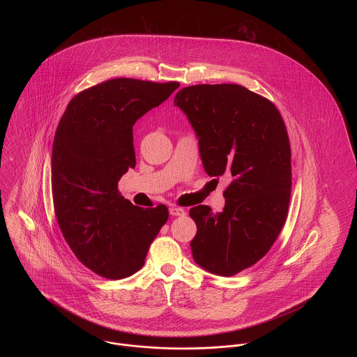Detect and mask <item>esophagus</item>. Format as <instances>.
<instances>
[{
    "instance_id": "34e87169",
    "label": "esophagus",
    "mask_w": 357,
    "mask_h": 357,
    "mask_svg": "<svg viewBox=\"0 0 357 357\" xmlns=\"http://www.w3.org/2000/svg\"><path fill=\"white\" fill-rule=\"evenodd\" d=\"M169 211H170L171 215H174V217H179V215H185L186 214V211L183 208L176 207V206H171Z\"/></svg>"
}]
</instances>
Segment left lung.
Returning a JSON list of instances; mask_svg holds the SVG:
<instances>
[{
  "instance_id": "obj_1",
  "label": "left lung",
  "mask_w": 357,
  "mask_h": 357,
  "mask_svg": "<svg viewBox=\"0 0 357 357\" xmlns=\"http://www.w3.org/2000/svg\"><path fill=\"white\" fill-rule=\"evenodd\" d=\"M174 105L195 131L207 175L231 179L222 211L190 208L197 225L192 258L207 272L234 275L269 252L287 220L291 165L285 123L272 102L242 85L186 86Z\"/></svg>"
}]
</instances>
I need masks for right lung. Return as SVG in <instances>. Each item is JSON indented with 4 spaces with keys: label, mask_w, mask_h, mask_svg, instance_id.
Segmentation results:
<instances>
[{
    "label": "right lung",
    "mask_w": 357,
    "mask_h": 357,
    "mask_svg": "<svg viewBox=\"0 0 357 357\" xmlns=\"http://www.w3.org/2000/svg\"><path fill=\"white\" fill-rule=\"evenodd\" d=\"M179 83L112 79L75 96L52 149V194L60 230L92 272L121 280L143 268L149 248L167 222L165 204L134 206L118 191L135 167L132 127L167 100Z\"/></svg>",
    "instance_id": "obj_1"
}]
</instances>
